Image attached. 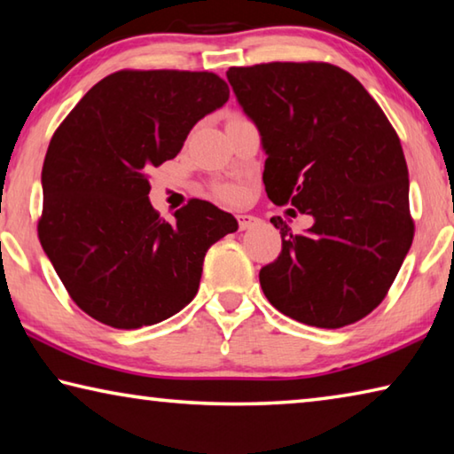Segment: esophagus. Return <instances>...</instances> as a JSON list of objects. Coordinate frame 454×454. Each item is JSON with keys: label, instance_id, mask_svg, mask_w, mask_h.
<instances>
[{"label": "esophagus", "instance_id": "1", "mask_svg": "<svg viewBox=\"0 0 454 454\" xmlns=\"http://www.w3.org/2000/svg\"><path fill=\"white\" fill-rule=\"evenodd\" d=\"M258 218L256 216H248V214H240L238 216V228L240 230H248V228H254L258 224Z\"/></svg>", "mask_w": 454, "mask_h": 454}]
</instances>
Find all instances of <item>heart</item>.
Wrapping results in <instances>:
<instances>
[{"label": "heart", "instance_id": "obj_1", "mask_svg": "<svg viewBox=\"0 0 454 454\" xmlns=\"http://www.w3.org/2000/svg\"><path fill=\"white\" fill-rule=\"evenodd\" d=\"M216 196L220 200H226V202H240L244 190L236 184H220V186H216Z\"/></svg>", "mask_w": 454, "mask_h": 454}]
</instances>
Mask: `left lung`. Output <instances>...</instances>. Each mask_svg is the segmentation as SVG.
<instances>
[{"label":"left lung","mask_w":454,"mask_h":454,"mask_svg":"<svg viewBox=\"0 0 454 454\" xmlns=\"http://www.w3.org/2000/svg\"><path fill=\"white\" fill-rule=\"evenodd\" d=\"M226 75L262 136L268 198L314 218L306 234L270 220L282 252L260 270L266 298L309 326L364 318L384 301L414 236L395 128L355 75L325 61H270Z\"/></svg>","instance_id":"1"}]
</instances>
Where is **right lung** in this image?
<instances>
[{
	"instance_id": "obj_1",
	"label": "right lung",
	"mask_w": 454,
	"mask_h": 454,
	"mask_svg": "<svg viewBox=\"0 0 454 454\" xmlns=\"http://www.w3.org/2000/svg\"><path fill=\"white\" fill-rule=\"evenodd\" d=\"M212 72L120 70L98 82L51 136L37 236L80 309L134 330L196 296L204 256L238 222L192 198L168 222L150 204V170L178 156L198 120L224 106Z\"/></svg>"
}]
</instances>
